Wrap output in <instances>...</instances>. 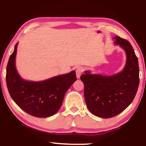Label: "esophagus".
Here are the masks:
<instances>
[{"label":"esophagus","instance_id":"1","mask_svg":"<svg viewBox=\"0 0 146 146\" xmlns=\"http://www.w3.org/2000/svg\"><path fill=\"white\" fill-rule=\"evenodd\" d=\"M83 68L82 67H78L77 68H76V76H77L78 78H80V76L82 75V74L83 73Z\"/></svg>","mask_w":146,"mask_h":146}]
</instances>
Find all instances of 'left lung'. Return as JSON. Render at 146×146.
Listing matches in <instances>:
<instances>
[{"label": "left lung", "instance_id": "1", "mask_svg": "<svg viewBox=\"0 0 146 146\" xmlns=\"http://www.w3.org/2000/svg\"><path fill=\"white\" fill-rule=\"evenodd\" d=\"M113 39L114 43L126 52L127 62L123 71L110 76L91 74L86 71L80 77L89 110L102 118L114 117L125 110L133 101L140 84L138 57L133 46L118 36Z\"/></svg>", "mask_w": 146, "mask_h": 146}]
</instances>
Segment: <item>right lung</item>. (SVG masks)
I'll list each match as a JSON object with an SVG mask.
<instances>
[{
  "instance_id": "obj_1",
  "label": "right lung",
  "mask_w": 146,
  "mask_h": 146,
  "mask_svg": "<svg viewBox=\"0 0 146 146\" xmlns=\"http://www.w3.org/2000/svg\"><path fill=\"white\" fill-rule=\"evenodd\" d=\"M17 44L6 67V85L11 97L20 108L31 115L41 118L53 115L61 106L66 91L77 80L76 72L41 82L24 80L15 68Z\"/></svg>"
}]
</instances>
